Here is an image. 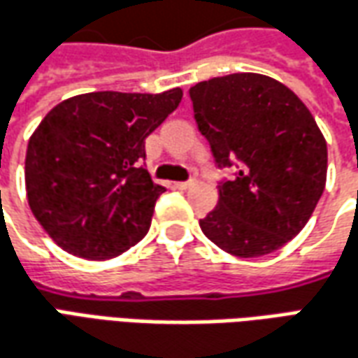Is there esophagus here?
<instances>
[{
  "label": "esophagus",
  "instance_id": "esophagus-1",
  "mask_svg": "<svg viewBox=\"0 0 358 358\" xmlns=\"http://www.w3.org/2000/svg\"><path fill=\"white\" fill-rule=\"evenodd\" d=\"M196 186V180H187V182H178L176 184V187H180V189H189V187Z\"/></svg>",
  "mask_w": 358,
  "mask_h": 358
}]
</instances>
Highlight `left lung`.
<instances>
[{
  "mask_svg": "<svg viewBox=\"0 0 358 358\" xmlns=\"http://www.w3.org/2000/svg\"><path fill=\"white\" fill-rule=\"evenodd\" d=\"M197 127L219 166L238 172L199 221L227 254L257 257L304 229L324 194L327 145L304 102L273 77L232 73L189 89Z\"/></svg>",
  "mask_w": 358,
  "mask_h": 358,
  "instance_id": "8db88e82",
  "label": "left lung"
}]
</instances>
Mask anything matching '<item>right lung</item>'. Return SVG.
Segmentation results:
<instances>
[{
    "label": "right lung",
    "mask_w": 358,
    "mask_h": 358,
    "mask_svg": "<svg viewBox=\"0 0 358 358\" xmlns=\"http://www.w3.org/2000/svg\"><path fill=\"white\" fill-rule=\"evenodd\" d=\"M182 89L161 94L101 91L50 110L27 147L32 215L73 256L110 259L136 246L164 187L145 159V137L178 108Z\"/></svg>",
    "instance_id": "obj_1"
}]
</instances>
